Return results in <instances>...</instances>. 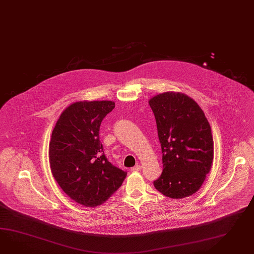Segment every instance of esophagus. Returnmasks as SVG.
Masks as SVG:
<instances>
[{
    "label": "esophagus",
    "instance_id": "34e87169",
    "mask_svg": "<svg viewBox=\"0 0 254 254\" xmlns=\"http://www.w3.org/2000/svg\"><path fill=\"white\" fill-rule=\"evenodd\" d=\"M141 169H142V166L136 165V166H134L133 168H131L130 170H131V171H139V170H141Z\"/></svg>",
    "mask_w": 254,
    "mask_h": 254
}]
</instances>
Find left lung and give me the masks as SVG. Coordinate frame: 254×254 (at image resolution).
<instances>
[{
	"instance_id": "8db88e82",
	"label": "left lung",
	"mask_w": 254,
	"mask_h": 254,
	"mask_svg": "<svg viewBox=\"0 0 254 254\" xmlns=\"http://www.w3.org/2000/svg\"><path fill=\"white\" fill-rule=\"evenodd\" d=\"M162 150L163 171L155 188L169 198L182 199L201 188L214 158L211 127L192 98L165 92L149 100Z\"/></svg>"
}]
</instances>
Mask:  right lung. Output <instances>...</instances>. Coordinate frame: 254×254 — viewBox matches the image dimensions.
<instances>
[{"mask_svg": "<svg viewBox=\"0 0 254 254\" xmlns=\"http://www.w3.org/2000/svg\"><path fill=\"white\" fill-rule=\"evenodd\" d=\"M114 108L108 100L74 102L63 111L52 130V175L67 195L86 207L106 202L127 175L107 159L99 140L101 122Z\"/></svg>", "mask_w": 254, "mask_h": 254, "instance_id": "obj_1", "label": "right lung"}]
</instances>
